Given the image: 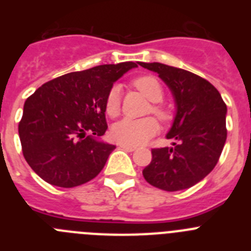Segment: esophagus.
Segmentation results:
<instances>
[{
  "label": "esophagus",
  "instance_id": "esophagus-1",
  "mask_svg": "<svg viewBox=\"0 0 251 251\" xmlns=\"http://www.w3.org/2000/svg\"><path fill=\"white\" fill-rule=\"evenodd\" d=\"M119 147L123 148V150H126V151H129V152H133V151H136V150H137V147H134V146L123 145V143H121V145H119Z\"/></svg>",
  "mask_w": 251,
  "mask_h": 251
}]
</instances>
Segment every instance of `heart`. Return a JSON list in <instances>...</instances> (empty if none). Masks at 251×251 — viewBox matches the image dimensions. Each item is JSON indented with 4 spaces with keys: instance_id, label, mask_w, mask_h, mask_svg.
Returning <instances> with one entry per match:
<instances>
[{
    "instance_id": "b5f03b06",
    "label": "heart",
    "mask_w": 251,
    "mask_h": 251,
    "mask_svg": "<svg viewBox=\"0 0 251 251\" xmlns=\"http://www.w3.org/2000/svg\"><path fill=\"white\" fill-rule=\"evenodd\" d=\"M132 85L145 95L146 98L153 104L148 108V112H152L162 121L170 118V113L165 106L159 105V101L163 99V89L157 77L152 75H143L132 80ZM121 110V88L117 85L112 86L105 98V112L109 117H115ZM158 130V124L152 117H146L141 119L124 118L115 123L112 128L113 139L123 145L138 146L147 142Z\"/></svg>"
}]
</instances>
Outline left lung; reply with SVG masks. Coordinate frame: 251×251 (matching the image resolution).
Listing matches in <instances>:
<instances>
[{"label": "left lung", "mask_w": 251, "mask_h": 251, "mask_svg": "<svg viewBox=\"0 0 251 251\" xmlns=\"http://www.w3.org/2000/svg\"><path fill=\"white\" fill-rule=\"evenodd\" d=\"M158 74L174 94L177 112L167 138L174 147L153 148L152 161L143 170L150 185L179 191L205 178L216 166L225 146L226 104L206 79L161 63H138Z\"/></svg>", "instance_id": "left-lung-1"}]
</instances>
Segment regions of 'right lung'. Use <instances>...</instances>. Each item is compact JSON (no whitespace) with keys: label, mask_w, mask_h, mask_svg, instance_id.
Here are the masks:
<instances>
[{"label":"right lung","mask_w":251,"mask_h":251,"mask_svg":"<svg viewBox=\"0 0 251 251\" xmlns=\"http://www.w3.org/2000/svg\"><path fill=\"white\" fill-rule=\"evenodd\" d=\"M133 61L94 66L55 77L30 95L19 123L22 153L50 185L75 187L97 177L115 146L105 133V98Z\"/></svg>","instance_id":"obj_1"}]
</instances>
